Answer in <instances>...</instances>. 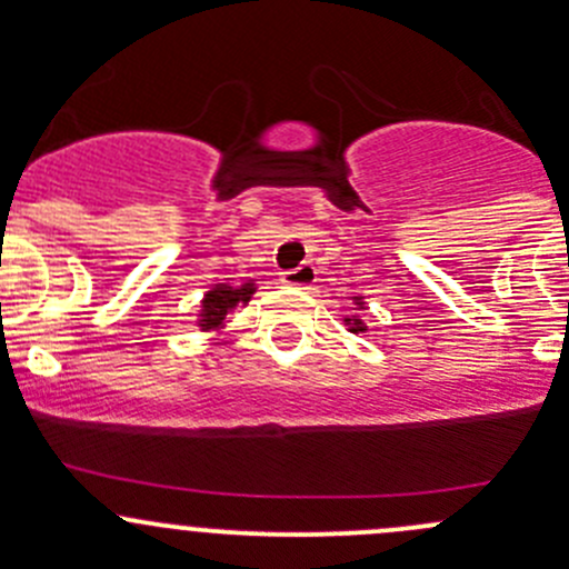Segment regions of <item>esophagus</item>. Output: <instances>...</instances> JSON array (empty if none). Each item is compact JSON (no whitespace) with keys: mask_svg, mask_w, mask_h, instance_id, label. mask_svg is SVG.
<instances>
[{"mask_svg":"<svg viewBox=\"0 0 569 569\" xmlns=\"http://www.w3.org/2000/svg\"><path fill=\"white\" fill-rule=\"evenodd\" d=\"M280 283L289 286V289H311L317 283V269L311 263H302V267L289 269V272L280 274Z\"/></svg>","mask_w":569,"mask_h":569,"instance_id":"esophagus-1","label":"esophagus"}]
</instances>
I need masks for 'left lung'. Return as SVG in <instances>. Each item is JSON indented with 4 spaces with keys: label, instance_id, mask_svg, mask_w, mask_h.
Returning <instances> with one entry per match:
<instances>
[{
    "label": "left lung",
    "instance_id": "obj_1",
    "mask_svg": "<svg viewBox=\"0 0 569 569\" xmlns=\"http://www.w3.org/2000/svg\"><path fill=\"white\" fill-rule=\"evenodd\" d=\"M352 302L358 306V311H366V302L363 297H352ZM343 325H347L349 332H355V336H360V332H366L369 327H366V321L360 317H343Z\"/></svg>",
    "mask_w": 569,
    "mask_h": 569
}]
</instances>
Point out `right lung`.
Wrapping results in <instances>:
<instances>
[{"label":"right lung","mask_w":569,"mask_h":569,"mask_svg":"<svg viewBox=\"0 0 569 569\" xmlns=\"http://www.w3.org/2000/svg\"><path fill=\"white\" fill-rule=\"evenodd\" d=\"M256 295V283L248 280L242 286H228V283H214L200 300V313H198V327L203 332H214L226 325L228 313H233V308L248 306L250 297Z\"/></svg>","instance_id":"add662e5"}]
</instances>
